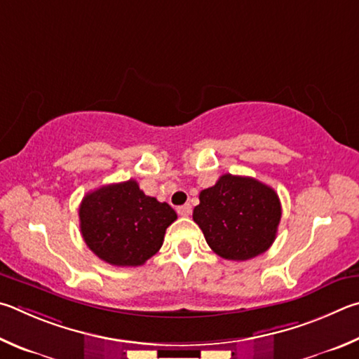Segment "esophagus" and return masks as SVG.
<instances>
[{
    "instance_id": "1",
    "label": "esophagus",
    "mask_w": 359,
    "mask_h": 359,
    "mask_svg": "<svg viewBox=\"0 0 359 359\" xmlns=\"http://www.w3.org/2000/svg\"><path fill=\"white\" fill-rule=\"evenodd\" d=\"M176 211H178V215L180 216H183V217H187L192 212V206L189 205V203H186V205H183V206H178V208H176Z\"/></svg>"
}]
</instances>
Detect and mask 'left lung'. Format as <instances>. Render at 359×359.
Segmentation results:
<instances>
[{"mask_svg": "<svg viewBox=\"0 0 359 359\" xmlns=\"http://www.w3.org/2000/svg\"><path fill=\"white\" fill-rule=\"evenodd\" d=\"M198 198L194 222L222 259H254L274 243L282 208L273 187L250 176L225 173Z\"/></svg>", "mask_w": 359, "mask_h": 359, "instance_id": "obj_1", "label": "left lung"}]
</instances>
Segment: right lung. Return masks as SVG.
<instances>
[{
	"label": "right lung",
	"mask_w": 359,
	"mask_h": 359,
	"mask_svg": "<svg viewBox=\"0 0 359 359\" xmlns=\"http://www.w3.org/2000/svg\"><path fill=\"white\" fill-rule=\"evenodd\" d=\"M80 233L86 246L115 266H140L163 243L176 212L144 196L135 180L88 192L80 203Z\"/></svg>",
	"instance_id": "right-lung-1"
}]
</instances>
